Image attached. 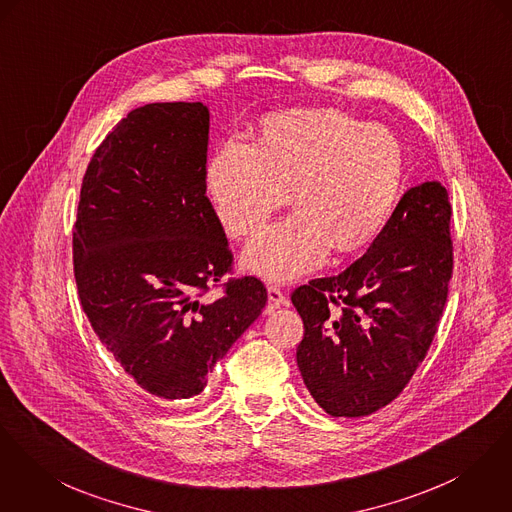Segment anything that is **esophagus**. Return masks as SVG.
Listing matches in <instances>:
<instances>
[{"mask_svg": "<svg viewBox=\"0 0 512 512\" xmlns=\"http://www.w3.org/2000/svg\"><path fill=\"white\" fill-rule=\"evenodd\" d=\"M267 296H269V306H267V312L271 314L276 308L284 306L286 304V296L284 292L278 288V286H269L267 288Z\"/></svg>", "mask_w": 512, "mask_h": 512, "instance_id": "34e87169", "label": "esophagus"}]
</instances>
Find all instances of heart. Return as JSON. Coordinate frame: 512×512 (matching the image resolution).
<instances>
[{
  "label": "heart",
  "mask_w": 512,
  "mask_h": 512,
  "mask_svg": "<svg viewBox=\"0 0 512 512\" xmlns=\"http://www.w3.org/2000/svg\"><path fill=\"white\" fill-rule=\"evenodd\" d=\"M403 181L394 132L329 107L261 118L249 144L228 140L208 159L204 189L226 234L255 236L290 195L298 210L245 249L255 275L288 280L329 251H364L386 228Z\"/></svg>",
  "instance_id": "obj_1"
}]
</instances>
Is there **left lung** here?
<instances>
[{"mask_svg":"<svg viewBox=\"0 0 512 512\" xmlns=\"http://www.w3.org/2000/svg\"><path fill=\"white\" fill-rule=\"evenodd\" d=\"M450 216L438 181L411 187L360 259L292 292L304 321L298 368L331 417L386 407L429 353L454 269Z\"/></svg>","mask_w":512,"mask_h":512,"instance_id":"8db88e82","label":"left lung"}]
</instances>
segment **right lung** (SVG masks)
<instances>
[{
	"label": "right lung",
	"instance_id": "right-lung-1",
	"mask_svg": "<svg viewBox=\"0 0 512 512\" xmlns=\"http://www.w3.org/2000/svg\"><path fill=\"white\" fill-rule=\"evenodd\" d=\"M208 128L202 103L130 111L87 165L74 226L79 302L95 335L167 401L200 394L267 304L257 276L226 278L234 255L204 189Z\"/></svg>",
	"mask_w": 512,
	"mask_h": 512
}]
</instances>
